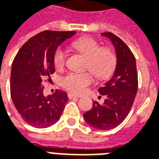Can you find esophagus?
<instances>
[{"label": "esophagus", "instance_id": "esophagus-1", "mask_svg": "<svg viewBox=\"0 0 159 159\" xmlns=\"http://www.w3.org/2000/svg\"><path fill=\"white\" fill-rule=\"evenodd\" d=\"M68 98H69L70 100H71V99H78V98H80V96L76 95V94H73V93H68Z\"/></svg>", "mask_w": 159, "mask_h": 159}]
</instances>
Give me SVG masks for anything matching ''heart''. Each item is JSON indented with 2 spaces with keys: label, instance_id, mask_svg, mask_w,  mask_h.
<instances>
[{
  "label": "heart",
  "instance_id": "heart-1",
  "mask_svg": "<svg viewBox=\"0 0 159 159\" xmlns=\"http://www.w3.org/2000/svg\"><path fill=\"white\" fill-rule=\"evenodd\" d=\"M71 47L86 57L85 69L89 70L99 80L108 79L117 67V55L112 49L107 47L100 48L99 42L93 37L84 36L71 43ZM66 52L61 48L56 49L53 55V64L56 69H61L66 65ZM93 82L89 72H70L62 79V85L66 89L75 93H83L86 87Z\"/></svg>",
  "mask_w": 159,
  "mask_h": 159
}]
</instances>
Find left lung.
<instances>
[{"label": "left lung", "mask_w": 159, "mask_h": 159, "mask_svg": "<svg viewBox=\"0 0 159 159\" xmlns=\"http://www.w3.org/2000/svg\"><path fill=\"white\" fill-rule=\"evenodd\" d=\"M113 43L117 53V67L113 76L99 93L107 97L103 104L93 101L92 109L83 114L88 124L100 130L118 126L126 118L133 106L138 89L136 62L133 52L124 42L111 32H104Z\"/></svg>", "instance_id": "obj_1"}]
</instances>
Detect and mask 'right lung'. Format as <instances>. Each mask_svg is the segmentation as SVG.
Listing matches in <instances>:
<instances>
[{
    "label": "right lung",
    "instance_id": "obj_1",
    "mask_svg": "<svg viewBox=\"0 0 159 159\" xmlns=\"http://www.w3.org/2000/svg\"><path fill=\"white\" fill-rule=\"evenodd\" d=\"M76 31L44 30L32 36L21 47L11 70V98L16 110L26 123L36 128H48L59 120L67 93L57 89L44 96V77L49 81L55 72L53 55L63 42Z\"/></svg>",
    "mask_w": 159,
    "mask_h": 159
}]
</instances>
